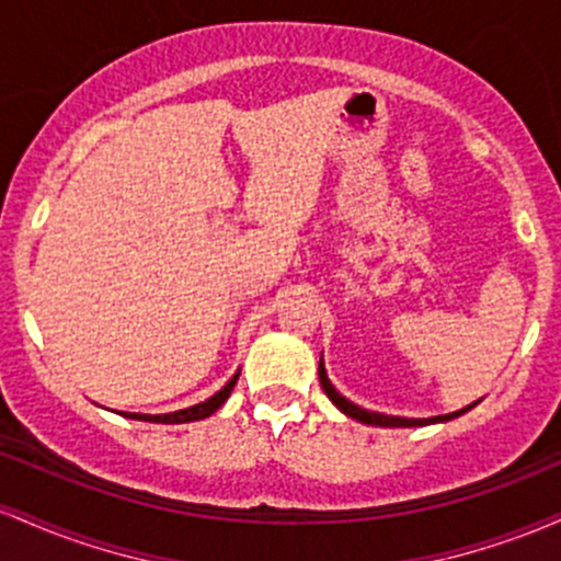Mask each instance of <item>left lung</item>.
<instances>
[{
	"label": "left lung",
	"instance_id": "left-lung-1",
	"mask_svg": "<svg viewBox=\"0 0 561 561\" xmlns=\"http://www.w3.org/2000/svg\"><path fill=\"white\" fill-rule=\"evenodd\" d=\"M319 382L321 388H324L327 398L337 405L340 411H343L345 416H351V420L362 422V424H371V427H427V424H437V422H450L456 420V416L467 414L469 409H474L480 401L465 405V409L459 411H450V414H440V416H430V420H405V416H388V414H379V411H369V409H362V405H356L353 401H347L345 396H340L337 390H334V385L330 382V377H327V369H324V358L319 362Z\"/></svg>",
	"mask_w": 561,
	"mask_h": 561
}]
</instances>
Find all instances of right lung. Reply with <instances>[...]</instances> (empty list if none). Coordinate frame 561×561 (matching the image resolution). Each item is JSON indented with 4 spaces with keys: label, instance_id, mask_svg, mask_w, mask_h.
Wrapping results in <instances>:
<instances>
[{
    "label": "right lung",
    "instance_id": "add662e5",
    "mask_svg": "<svg viewBox=\"0 0 561 561\" xmlns=\"http://www.w3.org/2000/svg\"><path fill=\"white\" fill-rule=\"evenodd\" d=\"M237 379H240V371H237L234 377L229 379L227 385H224L221 390L214 392V396L208 398V401L203 403H195L190 405V409H179V411H171V414H128V411H118L121 416H126V420H139V422H156V424H184V422H199L205 420V416L216 414L218 409H221L224 401L231 396V390H234Z\"/></svg>",
    "mask_w": 561,
    "mask_h": 561
}]
</instances>
